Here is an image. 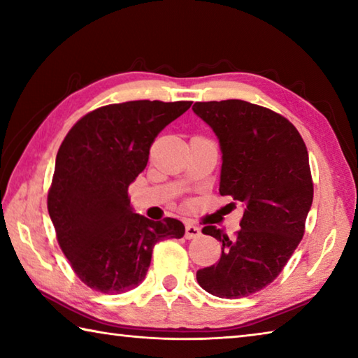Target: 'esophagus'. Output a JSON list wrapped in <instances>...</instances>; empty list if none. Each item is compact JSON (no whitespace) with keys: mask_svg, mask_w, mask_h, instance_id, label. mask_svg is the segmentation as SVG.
<instances>
[{"mask_svg":"<svg viewBox=\"0 0 358 358\" xmlns=\"http://www.w3.org/2000/svg\"><path fill=\"white\" fill-rule=\"evenodd\" d=\"M201 234H202V232H201V227L194 226V224H187L186 229H185V237H186L187 240L201 237Z\"/></svg>","mask_w":358,"mask_h":358,"instance_id":"obj_1","label":"esophagus"}]
</instances>
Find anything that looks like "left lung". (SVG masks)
I'll list each match as a JSON object with an SVG mask.
<instances>
[{
    "instance_id": "8db88e82",
    "label": "left lung",
    "mask_w": 358,
    "mask_h": 358,
    "mask_svg": "<svg viewBox=\"0 0 358 358\" xmlns=\"http://www.w3.org/2000/svg\"><path fill=\"white\" fill-rule=\"evenodd\" d=\"M192 110L220 138V194L245 207L234 237L202 229L222 246L197 282L220 299H241L268 286L303 238L314 192L310 157L295 126L266 107L227 99L196 102Z\"/></svg>"
}]
</instances>
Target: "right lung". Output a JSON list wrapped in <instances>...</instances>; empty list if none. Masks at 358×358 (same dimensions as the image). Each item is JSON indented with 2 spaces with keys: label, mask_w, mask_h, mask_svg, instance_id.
Instances as JSON below:
<instances>
[{
  "label": "right lung",
  "mask_w": 358,
  "mask_h": 358,
  "mask_svg": "<svg viewBox=\"0 0 358 358\" xmlns=\"http://www.w3.org/2000/svg\"><path fill=\"white\" fill-rule=\"evenodd\" d=\"M191 101H129L96 108L58 150L47 208L58 245L80 281L121 294L145 280L159 240L181 238L183 222L132 211L128 187L148 162L151 143Z\"/></svg>",
  "instance_id": "add662e5"
}]
</instances>
